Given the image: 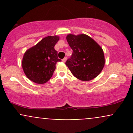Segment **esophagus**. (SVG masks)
I'll list each match as a JSON object with an SVG mask.
<instances>
[{"label":"esophagus","instance_id":"esophagus-1","mask_svg":"<svg viewBox=\"0 0 133 133\" xmlns=\"http://www.w3.org/2000/svg\"><path fill=\"white\" fill-rule=\"evenodd\" d=\"M66 60H67V57H65L63 59H62V62H65V61H66Z\"/></svg>","mask_w":133,"mask_h":133}]
</instances>
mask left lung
I'll return each mask as SVG.
<instances>
[{
	"label": "left lung",
	"mask_w": 133,
	"mask_h": 133,
	"mask_svg": "<svg viewBox=\"0 0 133 133\" xmlns=\"http://www.w3.org/2000/svg\"><path fill=\"white\" fill-rule=\"evenodd\" d=\"M72 50L65 64L76 78L89 81L100 74L105 64L103 49L86 34H69L66 37Z\"/></svg>",
	"instance_id": "obj_1"
}]
</instances>
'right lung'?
<instances>
[{"instance_id":"add662e5","label":"right lung","mask_w":133,"mask_h":133,"mask_svg":"<svg viewBox=\"0 0 133 133\" xmlns=\"http://www.w3.org/2000/svg\"><path fill=\"white\" fill-rule=\"evenodd\" d=\"M59 38L47 36L25 52L22 66L27 78L37 84H44L53 75L57 62V51L54 46Z\"/></svg>"}]
</instances>
